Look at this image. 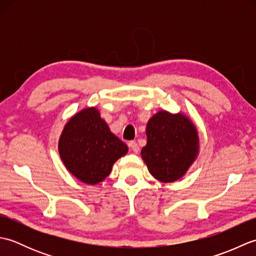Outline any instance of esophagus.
<instances>
[{"instance_id": "esophagus-1", "label": "esophagus", "mask_w": 256, "mask_h": 256, "mask_svg": "<svg viewBox=\"0 0 256 256\" xmlns=\"http://www.w3.org/2000/svg\"><path fill=\"white\" fill-rule=\"evenodd\" d=\"M128 146H130V148H131V150L134 152V153H138L140 148H138V143L135 142V140H132V142H130V143H128Z\"/></svg>"}]
</instances>
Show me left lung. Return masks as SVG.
I'll return each mask as SVG.
<instances>
[{
    "label": "left lung",
    "instance_id": "obj_1",
    "mask_svg": "<svg viewBox=\"0 0 256 256\" xmlns=\"http://www.w3.org/2000/svg\"><path fill=\"white\" fill-rule=\"evenodd\" d=\"M146 136L148 142L140 155L150 175L158 182L180 179L199 155L198 128L182 112L155 113L146 125Z\"/></svg>",
    "mask_w": 256,
    "mask_h": 256
}]
</instances>
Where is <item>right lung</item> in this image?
I'll return each mask as SVG.
<instances>
[{
    "label": "right lung",
    "instance_id": "obj_1",
    "mask_svg": "<svg viewBox=\"0 0 256 256\" xmlns=\"http://www.w3.org/2000/svg\"><path fill=\"white\" fill-rule=\"evenodd\" d=\"M60 158L70 174L86 184H96L110 175L128 148L111 132L94 106L80 110L64 126L58 142Z\"/></svg>",
    "mask_w": 256,
    "mask_h": 256
}]
</instances>
